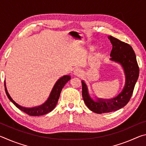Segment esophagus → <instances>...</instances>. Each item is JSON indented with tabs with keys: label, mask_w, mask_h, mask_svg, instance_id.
Listing matches in <instances>:
<instances>
[{
	"label": "esophagus",
	"mask_w": 146,
	"mask_h": 146,
	"mask_svg": "<svg viewBox=\"0 0 146 146\" xmlns=\"http://www.w3.org/2000/svg\"><path fill=\"white\" fill-rule=\"evenodd\" d=\"M74 75H75L76 76H81L82 75V71L79 68H76L74 70Z\"/></svg>",
	"instance_id": "1"
}]
</instances>
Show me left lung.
<instances>
[{
	"mask_svg": "<svg viewBox=\"0 0 146 146\" xmlns=\"http://www.w3.org/2000/svg\"><path fill=\"white\" fill-rule=\"evenodd\" d=\"M108 38L113 46L111 60L119 62L122 66L125 75V84L117 97L108 100L98 98L97 102H95L89 95L86 84L82 81L83 100L91 111L98 114L112 112L124 107L131 97L139 75V67L132 47L112 36H108Z\"/></svg>",
	"mask_w": 146,
	"mask_h": 146,
	"instance_id": "8db88e82",
	"label": "left lung"
}]
</instances>
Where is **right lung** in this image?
I'll return each mask as SVG.
<instances>
[{"label": "right lung", "instance_id": "right-lung-1", "mask_svg": "<svg viewBox=\"0 0 146 146\" xmlns=\"http://www.w3.org/2000/svg\"><path fill=\"white\" fill-rule=\"evenodd\" d=\"M71 79V76L69 75L64 76L60 78L59 80L56 82V84L54 86V87L52 90V91L50 94V96L48 98V100L44 104L41 105L38 107H35L32 108H26L22 107V106H19V104L15 102V101L12 99L10 96H9V93H8L7 89L6 87V84L4 83V87H5V91L8 97L11 102H13V104L16 106L17 108L19 110L23 111V112L26 113L29 116H40L47 114L52 111L57 104L58 100L59 97H60V94L62 90L66 83H67L69 80Z\"/></svg>", "mask_w": 146, "mask_h": 146}]
</instances>
